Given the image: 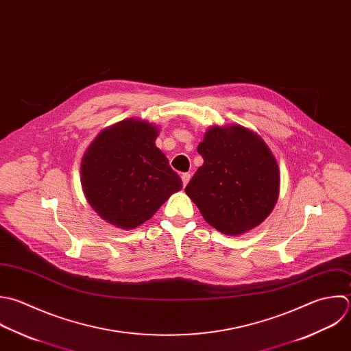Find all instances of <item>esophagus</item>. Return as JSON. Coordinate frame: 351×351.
<instances>
[{"instance_id": "obj_1", "label": "esophagus", "mask_w": 351, "mask_h": 351, "mask_svg": "<svg viewBox=\"0 0 351 351\" xmlns=\"http://www.w3.org/2000/svg\"><path fill=\"white\" fill-rule=\"evenodd\" d=\"M190 178H191V175L189 173V172H184V173H182V180H183V186H186L189 182H190Z\"/></svg>"}]
</instances>
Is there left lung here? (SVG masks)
<instances>
[{
    "label": "left lung",
    "mask_w": 351,
    "mask_h": 351,
    "mask_svg": "<svg viewBox=\"0 0 351 351\" xmlns=\"http://www.w3.org/2000/svg\"><path fill=\"white\" fill-rule=\"evenodd\" d=\"M204 158L186 194L204 219L227 235L261 224L279 194V168L265 142L242 127H212L198 145Z\"/></svg>",
    "instance_id": "1"
}]
</instances>
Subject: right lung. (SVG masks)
I'll use <instances>...</instances> for the list:
<instances>
[{"instance_id": "1", "label": "right lung", "mask_w": 351, "mask_h": 351, "mask_svg": "<svg viewBox=\"0 0 351 351\" xmlns=\"http://www.w3.org/2000/svg\"><path fill=\"white\" fill-rule=\"evenodd\" d=\"M157 128L135 119L104 130L83 156L82 187L108 223L131 230L182 189V179L154 145Z\"/></svg>"}]
</instances>
